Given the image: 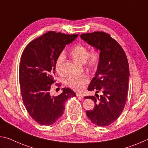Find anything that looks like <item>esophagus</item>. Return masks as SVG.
Returning <instances> with one entry per match:
<instances>
[{
    "label": "esophagus",
    "instance_id": "1",
    "mask_svg": "<svg viewBox=\"0 0 148 148\" xmlns=\"http://www.w3.org/2000/svg\"><path fill=\"white\" fill-rule=\"evenodd\" d=\"M76 96L80 97H83V95L82 94H80V93H77L76 94Z\"/></svg>",
    "mask_w": 148,
    "mask_h": 148
}]
</instances>
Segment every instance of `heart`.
<instances>
[{
  "label": "heart",
  "instance_id": "b5f03b06",
  "mask_svg": "<svg viewBox=\"0 0 148 148\" xmlns=\"http://www.w3.org/2000/svg\"><path fill=\"white\" fill-rule=\"evenodd\" d=\"M71 57L76 62L85 65L88 70H93L99 65L101 60V53L98 50L90 52L87 46L77 44L70 51ZM65 60L64 53L58 54L55 62V69L58 74H63V65ZM88 82V78L86 76L79 77H70L65 80V84L75 91H80Z\"/></svg>",
  "mask_w": 148,
  "mask_h": 148
}]
</instances>
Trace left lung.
<instances>
[{"label": "left lung", "mask_w": 148, "mask_h": 148, "mask_svg": "<svg viewBox=\"0 0 148 148\" xmlns=\"http://www.w3.org/2000/svg\"><path fill=\"white\" fill-rule=\"evenodd\" d=\"M80 36L101 53L96 73L88 87V90L95 92V97H85L94 101L95 106L86 115L95 125L107 126L117 119L125 106L130 76L128 59L122 47L108 33L96 31Z\"/></svg>", "instance_id": "1"}]
</instances>
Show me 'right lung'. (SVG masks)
Returning <instances> with one entry per match:
<instances>
[{
  "label": "right lung",
  "mask_w": 148,
  "mask_h": 148,
  "mask_svg": "<svg viewBox=\"0 0 148 148\" xmlns=\"http://www.w3.org/2000/svg\"><path fill=\"white\" fill-rule=\"evenodd\" d=\"M77 36L49 31L28 43L23 51L19 66L23 103L30 116L41 125L54 124L64 112L65 101L76 96L69 88H63L62 93L56 97L51 96L49 90L56 82L58 56Z\"/></svg>",
  "instance_id": "1"
}]
</instances>
